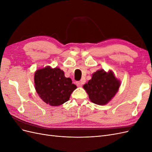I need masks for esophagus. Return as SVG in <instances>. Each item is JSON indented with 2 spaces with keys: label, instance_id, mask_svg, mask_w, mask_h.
<instances>
[{
  "label": "esophagus",
  "instance_id": "esophagus-1",
  "mask_svg": "<svg viewBox=\"0 0 152 152\" xmlns=\"http://www.w3.org/2000/svg\"><path fill=\"white\" fill-rule=\"evenodd\" d=\"M84 80H82L81 81H80V82H77V86H78V87H82V84H84Z\"/></svg>",
  "mask_w": 152,
  "mask_h": 152
}]
</instances>
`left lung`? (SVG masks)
Returning <instances> with one entry per match:
<instances>
[{
	"label": "left lung",
	"instance_id": "left-lung-1",
	"mask_svg": "<svg viewBox=\"0 0 152 152\" xmlns=\"http://www.w3.org/2000/svg\"><path fill=\"white\" fill-rule=\"evenodd\" d=\"M121 80L115 76L112 70L108 72L99 70L93 73L91 79L83 86L91 102L99 105L109 103L117 94Z\"/></svg>",
	"mask_w": 152,
	"mask_h": 152
}]
</instances>
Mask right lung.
Wrapping results in <instances>:
<instances>
[{"instance_id": "obj_1", "label": "right lung", "mask_w": 152, "mask_h": 152, "mask_svg": "<svg viewBox=\"0 0 152 152\" xmlns=\"http://www.w3.org/2000/svg\"><path fill=\"white\" fill-rule=\"evenodd\" d=\"M35 88L43 102L58 107L69 100L77 86L70 78H66L59 68L47 66L35 72Z\"/></svg>"}]
</instances>
